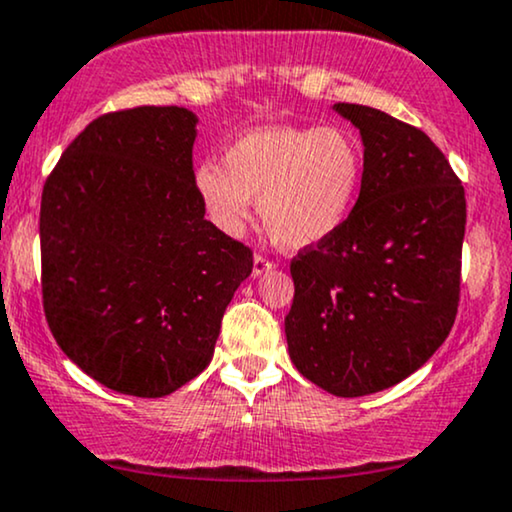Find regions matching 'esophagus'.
Instances as JSON below:
<instances>
[{"instance_id": "esophagus-1", "label": "esophagus", "mask_w": 512, "mask_h": 512, "mask_svg": "<svg viewBox=\"0 0 512 512\" xmlns=\"http://www.w3.org/2000/svg\"><path fill=\"white\" fill-rule=\"evenodd\" d=\"M276 264L269 260V257H264V255H255V262H252V276H262V274H267V271H271L274 269Z\"/></svg>"}]
</instances>
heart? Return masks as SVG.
<instances>
[{
	"label": "heart",
	"instance_id": "obj_1",
	"mask_svg": "<svg viewBox=\"0 0 512 512\" xmlns=\"http://www.w3.org/2000/svg\"><path fill=\"white\" fill-rule=\"evenodd\" d=\"M364 160L345 129L262 127L224 151V165L203 163L193 189L224 234L250 219L252 198L271 241L302 250L331 238L357 203Z\"/></svg>",
	"mask_w": 512,
	"mask_h": 512
}]
</instances>
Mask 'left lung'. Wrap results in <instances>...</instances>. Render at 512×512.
I'll return each instance as SVG.
<instances>
[{"label":"left lung","instance_id":"obj_1","mask_svg":"<svg viewBox=\"0 0 512 512\" xmlns=\"http://www.w3.org/2000/svg\"><path fill=\"white\" fill-rule=\"evenodd\" d=\"M359 129L357 205L290 262V359L335 397H364L416 373L454 326L465 191L420 129L378 108L335 103Z\"/></svg>","mask_w":512,"mask_h":512}]
</instances>
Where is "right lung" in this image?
Masks as SVG:
<instances>
[{"mask_svg":"<svg viewBox=\"0 0 512 512\" xmlns=\"http://www.w3.org/2000/svg\"><path fill=\"white\" fill-rule=\"evenodd\" d=\"M198 118L141 106L89 122L42 191V300L66 357L108 390L165 397L205 371L252 252L205 219Z\"/></svg>","mask_w":512,"mask_h":512,"instance_id":"right-lung-1","label":"right lung"}]
</instances>
